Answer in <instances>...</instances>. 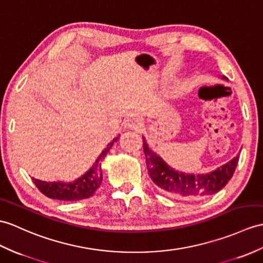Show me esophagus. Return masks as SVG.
<instances>
[{
    "label": "esophagus",
    "instance_id": "1",
    "mask_svg": "<svg viewBox=\"0 0 263 263\" xmlns=\"http://www.w3.org/2000/svg\"><path fill=\"white\" fill-rule=\"evenodd\" d=\"M127 127H130V129H132V130H139V129H141V126H142V122L140 121L139 119H130V120H127L126 121V124H125Z\"/></svg>",
    "mask_w": 263,
    "mask_h": 263
}]
</instances>
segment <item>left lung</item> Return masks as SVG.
<instances>
[{"label":"left lung","mask_w":263,"mask_h":263,"mask_svg":"<svg viewBox=\"0 0 263 263\" xmlns=\"http://www.w3.org/2000/svg\"><path fill=\"white\" fill-rule=\"evenodd\" d=\"M224 79H228L223 76ZM143 151L151 180L163 193L176 197L204 198L214 195L228 184L239 162V155L214 172L205 175L179 173L150 150L143 138Z\"/></svg>","instance_id":"obj_1"}]
</instances>
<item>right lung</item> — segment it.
Returning a JSON list of instances; mask_svg holds the SVG:
<instances>
[{"label":"right lung","mask_w":263,"mask_h":263,"mask_svg":"<svg viewBox=\"0 0 263 263\" xmlns=\"http://www.w3.org/2000/svg\"><path fill=\"white\" fill-rule=\"evenodd\" d=\"M119 137L113 139V141L107 144L105 149L102 151L100 157L97 158L94 166L91 167L86 174H84L78 179L71 182H47L39 179L32 178L34 185L38 187L39 191L46 195L47 197L52 199H59L65 201H74L86 199L97 191L102 184V169H101V160L107 155V152L111 149V146L115 141H118Z\"/></svg>","instance_id":"obj_1"}]
</instances>
